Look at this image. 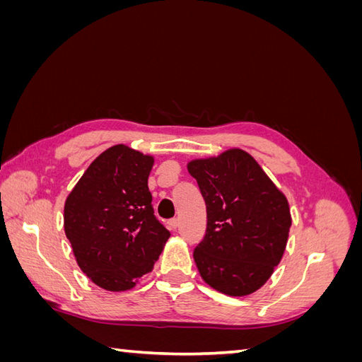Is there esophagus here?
Wrapping results in <instances>:
<instances>
[{"label":"esophagus","mask_w":362,"mask_h":362,"mask_svg":"<svg viewBox=\"0 0 362 362\" xmlns=\"http://www.w3.org/2000/svg\"><path fill=\"white\" fill-rule=\"evenodd\" d=\"M168 225H169L170 229H177L178 225H180V221H178V218H170V221L168 222Z\"/></svg>","instance_id":"esophagus-1"}]
</instances>
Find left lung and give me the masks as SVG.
Returning <instances> with one entry per match:
<instances>
[{"mask_svg":"<svg viewBox=\"0 0 362 362\" xmlns=\"http://www.w3.org/2000/svg\"><path fill=\"white\" fill-rule=\"evenodd\" d=\"M206 205V233L193 258L202 279L228 296L261 288L279 264L291 226L288 201L240 148L192 160Z\"/></svg>","mask_w":362,"mask_h":362,"instance_id":"obj_1","label":"left lung"}]
</instances>
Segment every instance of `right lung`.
Returning <instances> with one entry per match:
<instances>
[{
	"label": "right lung",
	"instance_id": "add662e5",
	"mask_svg": "<svg viewBox=\"0 0 362 362\" xmlns=\"http://www.w3.org/2000/svg\"><path fill=\"white\" fill-rule=\"evenodd\" d=\"M152 166V156L115 145L90 163L64 202V234L76 264L107 291L133 288L170 237L151 204Z\"/></svg>",
	"mask_w": 362,
	"mask_h": 362
}]
</instances>
